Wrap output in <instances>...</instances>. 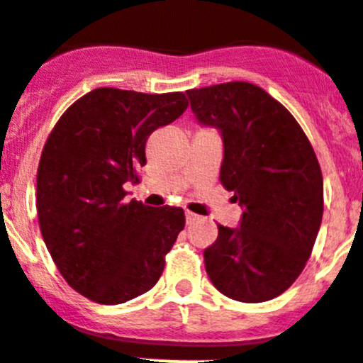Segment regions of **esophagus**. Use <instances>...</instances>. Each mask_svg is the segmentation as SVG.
Wrapping results in <instances>:
<instances>
[{
    "mask_svg": "<svg viewBox=\"0 0 363 363\" xmlns=\"http://www.w3.org/2000/svg\"><path fill=\"white\" fill-rule=\"evenodd\" d=\"M185 218H186V224H192V222L199 220V215L192 213V211H185Z\"/></svg>",
    "mask_w": 363,
    "mask_h": 363,
    "instance_id": "esophagus-1",
    "label": "esophagus"
}]
</instances>
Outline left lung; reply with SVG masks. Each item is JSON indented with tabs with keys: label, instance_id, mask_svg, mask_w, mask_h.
I'll list each match as a JSON object with an SVG mask.
<instances>
[{
	"label": "left lung",
	"instance_id": "1",
	"mask_svg": "<svg viewBox=\"0 0 363 363\" xmlns=\"http://www.w3.org/2000/svg\"><path fill=\"white\" fill-rule=\"evenodd\" d=\"M197 121L220 130V183L243 208L240 228L218 224L204 250L211 284L233 300L282 295L311 257L323 218V174L307 135L281 102L252 82L186 91Z\"/></svg>",
	"mask_w": 363,
	"mask_h": 363
}]
</instances>
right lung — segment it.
<instances>
[{"mask_svg": "<svg viewBox=\"0 0 363 363\" xmlns=\"http://www.w3.org/2000/svg\"><path fill=\"white\" fill-rule=\"evenodd\" d=\"M189 107L182 91L96 88L55 125L37 173V213L52 261L70 288L96 303H125L160 279L185 228L174 206L125 203L139 182L146 141Z\"/></svg>", "mask_w": 363, "mask_h": 363, "instance_id": "obj_1", "label": "right lung"}]
</instances>
